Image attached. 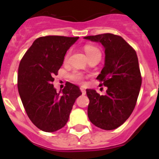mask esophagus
<instances>
[{
	"mask_svg": "<svg viewBox=\"0 0 159 159\" xmlns=\"http://www.w3.org/2000/svg\"><path fill=\"white\" fill-rule=\"evenodd\" d=\"M80 89H81V94H82V95H85V94H86L85 89H83V88H81Z\"/></svg>",
	"mask_w": 159,
	"mask_h": 159,
	"instance_id": "obj_1",
	"label": "esophagus"
}]
</instances>
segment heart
<instances>
[{
  "label": "heart",
  "mask_w": 159,
  "mask_h": 159,
  "mask_svg": "<svg viewBox=\"0 0 159 159\" xmlns=\"http://www.w3.org/2000/svg\"><path fill=\"white\" fill-rule=\"evenodd\" d=\"M84 51H85L86 54H87L88 57H91V56L93 55V54H98V53L101 54L100 51H99V50L97 48L94 47V46H91V45L86 46V47L84 48ZM69 55H70V53H68V54H66V56H65V61L68 60ZM70 79H72L73 81H76V82L81 83V82H82L84 77H83L82 74L80 73V72L74 71V72H72V73L70 75Z\"/></svg>",
  "instance_id": "1"
}]
</instances>
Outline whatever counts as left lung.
<instances>
[{
  "label": "left lung",
  "mask_w": 159,
  "mask_h": 159,
  "mask_svg": "<svg viewBox=\"0 0 159 159\" xmlns=\"http://www.w3.org/2000/svg\"><path fill=\"white\" fill-rule=\"evenodd\" d=\"M84 38L104 47L105 65L97 79L108 89L105 95L86 90L90 101L88 116L100 129H115L129 118L139 97L142 77L137 54L121 36L102 34Z\"/></svg>",
  "instance_id": "8db88e82"
}]
</instances>
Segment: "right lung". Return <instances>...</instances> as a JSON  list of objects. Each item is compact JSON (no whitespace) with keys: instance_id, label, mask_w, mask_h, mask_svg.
I'll return each instance as SVG.
<instances>
[{"instance_id":"obj_1","label":"right lung","mask_w":159,"mask_h":159,"mask_svg":"<svg viewBox=\"0 0 159 159\" xmlns=\"http://www.w3.org/2000/svg\"><path fill=\"white\" fill-rule=\"evenodd\" d=\"M78 38H38L19 65L17 87L21 102L30 121L46 132H54L66 125L75 100L81 94L79 88L71 83H66L58 93L52 84L67 51Z\"/></svg>"}]
</instances>
